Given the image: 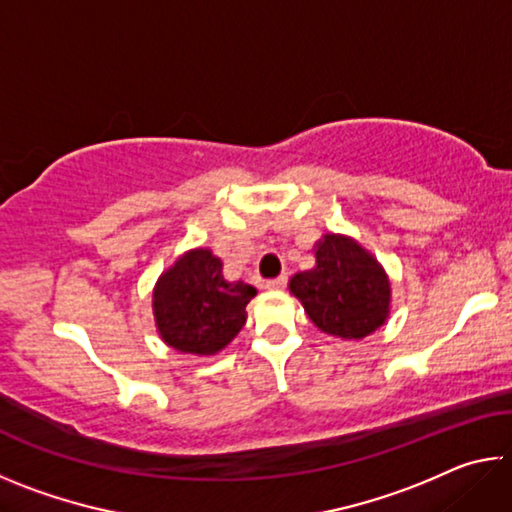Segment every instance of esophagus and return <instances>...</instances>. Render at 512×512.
Listing matches in <instances>:
<instances>
[{
	"instance_id": "esophagus-1",
	"label": "esophagus",
	"mask_w": 512,
	"mask_h": 512,
	"mask_svg": "<svg viewBox=\"0 0 512 512\" xmlns=\"http://www.w3.org/2000/svg\"><path fill=\"white\" fill-rule=\"evenodd\" d=\"M287 282H289V277H287V275H280V277H275V280H268V282H266V289L280 291V289L287 287Z\"/></svg>"
}]
</instances>
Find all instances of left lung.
I'll return each mask as SVG.
<instances>
[{
    "instance_id": "8db88e82",
    "label": "left lung",
    "mask_w": 512,
    "mask_h": 512,
    "mask_svg": "<svg viewBox=\"0 0 512 512\" xmlns=\"http://www.w3.org/2000/svg\"><path fill=\"white\" fill-rule=\"evenodd\" d=\"M293 296L305 305L320 332L363 339L384 325L391 284L377 259L357 241L325 235L316 248V268L293 275Z\"/></svg>"
}]
</instances>
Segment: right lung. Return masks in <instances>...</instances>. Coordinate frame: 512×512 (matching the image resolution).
I'll list each match as a JSON object with an SVG mask.
<instances>
[{
	"label": "right lung",
	"mask_w": 512,
	"mask_h": 512,
	"mask_svg": "<svg viewBox=\"0 0 512 512\" xmlns=\"http://www.w3.org/2000/svg\"><path fill=\"white\" fill-rule=\"evenodd\" d=\"M221 271V259L198 248L160 277L153 314L164 343L187 354H214L239 334L257 291L241 280L228 282Z\"/></svg>",
	"instance_id": "right-lung-1"
}]
</instances>
